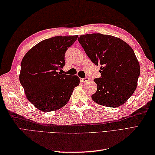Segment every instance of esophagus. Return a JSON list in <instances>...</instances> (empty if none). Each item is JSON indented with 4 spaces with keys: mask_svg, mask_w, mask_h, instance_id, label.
<instances>
[{
    "mask_svg": "<svg viewBox=\"0 0 155 155\" xmlns=\"http://www.w3.org/2000/svg\"><path fill=\"white\" fill-rule=\"evenodd\" d=\"M88 80H89V78L88 77H86V78H81V83H85V82H87L88 81Z\"/></svg>",
    "mask_w": 155,
    "mask_h": 155,
    "instance_id": "34e87169",
    "label": "esophagus"
}]
</instances>
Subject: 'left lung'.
<instances>
[{
  "mask_svg": "<svg viewBox=\"0 0 155 155\" xmlns=\"http://www.w3.org/2000/svg\"><path fill=\"white\" fill-rule=\"evenodd\" d=\"M78 41L91 61L101 66V77L94 79L97 90L92 99L108 107L123 104L135 91L140 75L133 48L119 38L100 33L81 35Z\"/></svg>",
  "mask_w": 155,
  "mask_h": 155,
  "instance_id": "8db88e82",
  "label": "left lung"
}]
</instances>
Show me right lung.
<instances>
[{"label":"right lung","mask_w":155,"mask_h":155,"mask_svg":"<svg viewBox=\"0 0 155 155\" xmlns=\"http://www.w3.org/2000/svg\"><path fill=\"white\" fill-rule=\"evenodd\" d=\"M77 38L78 35L57 36L45 39L23 57L20 83L28 100L38 110L51 112L64 107L79 84L78 76L58 72L65 64L66 51Z\"/></svg>","instance_id":"add662e5"}]
</instances>
